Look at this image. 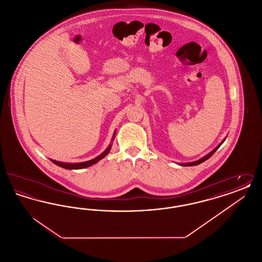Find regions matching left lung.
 Segmentation results:
<instances>
[{"label": "left lung", "instance_id": "1", "mask_svg": "<svg viewBox=\"0 0 262 262\" xmlns=\"http://www.w3.org/2000/svg\"><path fill=\"white\" fill-rule=\"evenodd\" d=\"M224 141L225 139L223 140V141H222V142H221V143H220V144H219V145H218V146H217V147H215L214 149L212 150L210 153H208L207 155H205L204 157H202V158L200 159V160H198V161H194V162L185 163V164H181V165H182V166H195V165H199V164H200V163L204 162L205 160H207V159H209V158L211 157L212 155L215 153V151H216V150L218 149V148L221 146V144H222Z\"/></svg>", "mask_w": 262, "mask_h": 262}]
</instances>
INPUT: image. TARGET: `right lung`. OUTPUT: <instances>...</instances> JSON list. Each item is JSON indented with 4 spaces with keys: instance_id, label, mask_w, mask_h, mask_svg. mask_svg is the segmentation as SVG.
Here are the masks:
<instances>
[{
    "instance_id": "obj_1",
    "label": "right lung",
    "mask_w": 262,
    "mask_h": 262,
    "mask_svg": "<svg viewBox=\"0 0 262 262\" xmlns=\"http://www.w3.org/2000/svg\"><path fill=\"white\" fill-rule=\"evenodd\" d=\"M115 135H116V133H114V136H113V139H114V137H115ZM111 147H112V144H110L109 146H108V148L105 150L102 154H100L99 156H97L96 158H94V159H92V160H89V161H86V162H81V163H63L60 162V161H56V160H51L52 162L54 163V164H56V165H58V166H60V167H62L63 169H69V170H75V169H84V168H86V167H89V166H91V165H93V164H95V163L98 162L100 161L101 159H103L108 153H109V151L111 149Z\"/></svg>"
}]
</instances>
